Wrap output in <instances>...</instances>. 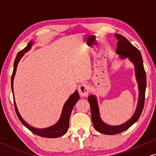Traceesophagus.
I'll return each instance as SVG.
<instances>
[{"label":"esophagus","mask_w":156,"mask_h":156,"mask_svg":"<svg viewBox=\"0 0 156 156\" xmlns=\"http://www.w3.org/2000/svg\"><path fill=\"white\" fill-rule=\"evenodd\" d=\"M79 93L81 96H83V97H86L87 96L88 93L90 92V87L87 84H80V87H79L78 89Z\"/></svg>","instance_id":"obj_1"}]
</instances>
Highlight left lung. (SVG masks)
<instances>
[{
    "mask_svg": "<svg viewBox=\"0 0 156 156\" xmlns=\"http://www.w3.org/2000/svg\"><path fill=\"white\" fill-rule=\"evenodd\" d=\"M115 37L118 40L116 46V53L120 55L122 58H129L130 61L134 64L135 74L139 85V100L135 113L129 120L126 123L119 126H109L102 122L100 118L99 109L98 106L97 101L93 95L88 97V102L90 105L91 118L93 121L94 128L98 132L105 134H116L128 129L132 124H134L139 119L140 115L143 112L145 105V96L146 89V73L143 66V58L141 53L137 48L132 45L130 42L119 34H115Z\"/></svg>",
    "mask_w": 156,
    "mask_h": 156,
    "instance_id": "obj_1",
    "label": "left lung"
}]
</instances>
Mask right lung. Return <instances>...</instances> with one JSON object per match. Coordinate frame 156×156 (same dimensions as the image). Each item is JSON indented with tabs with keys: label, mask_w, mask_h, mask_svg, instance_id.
I'll use <instances>...</instances> for the list:
<instances>
[{
	"label": "right lung",
	"mask_w": 156,
	"mask_h": 156,
	"mask_svg": "<svg viewBox=\"0 0 156 156\" xmlns=\"http://www.w3.org/2000/svg\"><path fill=\"white\" fill-rule=\"evenodd\" d=\"M33 42L30 41L29 42L28 45H27L26 48H24V49L22 50L21 51H19L17 53L16 58L14 61V64H13V71L11 75V90H12V93L13 95V78H14L15 73H16V70L17 68V65H18L19 61L21 59V58L23 56L24 53H26L27 51H28L31 48ZM80 99V95L77 91H76L74 94H72L70 96V98L68 99V101L66 102L64 105H63L62 113H61V118L59 119V121L56 124L53 126H50L48 128L46 129H36L33 128L32 126H30V125H28L26 122L23 120L22 117H21L20 114H19L18 110H17V108L15 103V101H13L14 103V106H15V111H16L17 116L20 122L22 123L23 125H24L28 129H30L32 132H33L34 134H37L38 136L43 137H47V138H56L58 137H61L64 134L67 132L69 129V118H70L71 113H72L73 107L74 106V105L76 104V102L78 101V100Z\"/></svg>",
	"instance_id": "right-lung-1"
}]
</instances>
